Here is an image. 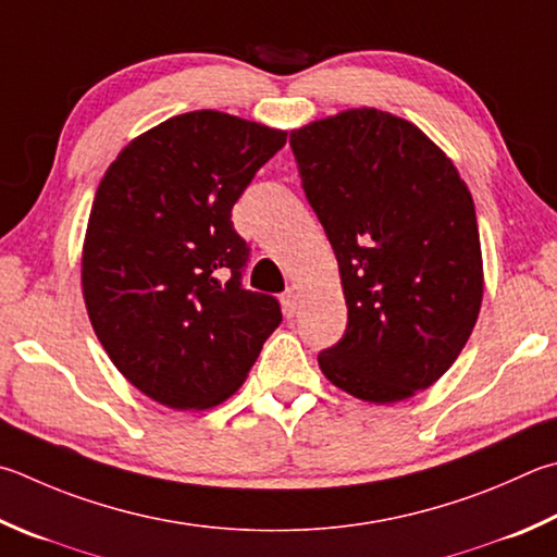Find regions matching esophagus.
<instances>
[{"mask_svg":"<svg viewBox=\"0 0 557 557\" xmlns=\"http://www.w3.org/2000/svg\"><path fill=\"white\" fill-rule=\"evenodd\" d=\"M299 309V299H297V292L295 289H287L285 295H282V311H285V317L292 319Z\"/></svg>","mask_w":557,"mask_h":557,"instance_id":"obj_1","label":"esophagus"}]
</instances>
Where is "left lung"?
Returning <instances> with one entry per match:
<instances>
[{"instance_id": "obj_1", "label": "left lung", "mask_w": 557, "mask_h": 557, "mask_svg": "<svg viewBox=\"0 0 557 557\" xmlns=\"http://www.w3.org/2000/svg\"><path fill=\"white\" fill-rule=\"evenodd\" d=\"M289 146L348 305L321 372L375 404L431 387L482 305L478 216L458 170L417 126L377 109L313 121Z\"/></svg>"}]
</instances>
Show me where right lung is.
I'll return each mask as SVG.
<instances>
[{"mask_svg": "<svg viewBox=\"0 0 557 557\" xmlns=\"http://www.w3.org/2000/svg\"><path fill=\"white\" fill-rule=\"evenodd\" d=\"M285 144V131L189 111L131 140L99 182L89 321L121 375L170 409L231 397L280 326V301L244 287L250 248L231 209Z\"/></svg>", "mask_w": 557, "mask_h": 557, "instance_id": "add662e5", "label": "right lung"}]
</instances>
